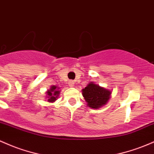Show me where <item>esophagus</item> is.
<instances>
[{"label":"esophagus","mask_w":154,"mask_h":154,"mask_svg":"<svg viewBox=\"0 0 154 154\" xmlns=\"http://www.w3.org/2000/svg\"><path fill=\"white\" fill-rule=\"evenodd\" d=\"M69 85L70 86V87H74V82H73V81H70V82H69Z\"/></svg>","instance_id":"34e87169"}]
</instances>
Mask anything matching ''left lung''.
Segmentation results:
<instances>
[{
	"label": "left lung",
	"instance_id": "1",
	"mask_svg": "<svg viewBox=\"0 0 154 154\" xmlns=\"http://www.w3.org/2000/svg\"><path fill=\"white\" fill-rule=\"evenodd\" d=\"M112 91L91 82L82 90V96L87 103L88 107L92 109H99L110 99Z\"/></svg>",
	"mask_w": 154,
	"mask_h": 154
}]
</instances>
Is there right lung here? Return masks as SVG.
I'll return each instance as SVG.
<instances>
[{
	"label": "right lung",
	"instance_id": "obj_1",
	"mask_svg": "<svg viewBox=\"0 0 154 154\" xmlns=\"http://www.w3.org/2000/svg\"><path fill=\"white\" fill-rule=\"evenodd\" d=\"M60 88L58 86L55 85H52L50 87V88L49 90L47 91V102L52 103L57 100V99L58 98L59 94H60V91H59Z\"/></svg>",
	"mask_w": 154,
	"mask_h": 154
}]
</instances>
